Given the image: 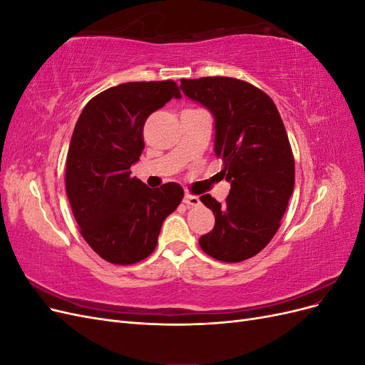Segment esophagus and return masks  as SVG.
I'll list each match as a JSON object with an SVG mask.
<instances>
[{"label":"esophagus","mask_w":365,"mask_h":365,"mask_svg":"<svg viewBox=\"0 0 365 365\" xmlns=\"http://www.w3.org/2000/svg\"><path fill=\"white\" fill-rule=\"evenodd\" d=\"M184 202H185L187 205H190V207H197V205L201 204L200 197L195 196V195H190V193H185V195H184Z\"/></svg>","instance_id":"obj_1"}]
</instances>
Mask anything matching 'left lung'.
Here are the masks:
<instances>
[{
    "mask_svg": "<svg viewBox=\"0 0 365 365\" xmlns=\"http://www.w3.org/2000/svg\"><path fill=\"white\" fill-rule=\"evenodd\" d=\"M180 88L212 113L215 153L231 185L224 204L201 196L215 227L200 245L222 262L250 259L277 233L294 192V157L279 109L259 88L233 77L181 79Z\"/></svg>",
    "mask_w": 365,
    "mask_h": 365,
    "instance_id": "left-lung-1",
    "label": "left lung"
}]
</instances>
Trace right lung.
Returning <instances> with one entry per match:
<instances>
[{"label":"right lung","instance_id":"obj_1","mask_svg":"<svg viewBox=\"0 0 365 365\" xmlns=\"http://www.w3.org/2000/svg\"><path fill=\"white\" fill-rule=\"evenodd\" d=\"M170 98H181L173 81L121 83L93 97L74 126L65 172L68 201L86 244L114 264L150 256L164 219L182 201L180 184L149 189L130 176L145 149L148 117Z\"/></svg>","mask_w":365,"mask_h":365}]
</instances>
